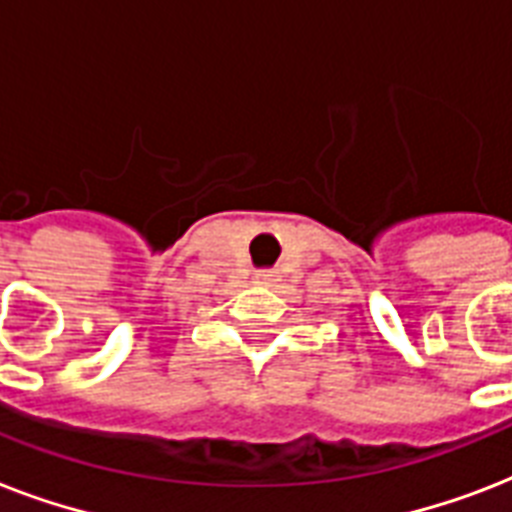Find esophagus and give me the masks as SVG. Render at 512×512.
I'll return each instance as SVG.
<instances>
[{
	"instance_id": "34e87169",
	"label": "esophagus",
	"mask_w": 512,
	"mask_h": 512,
	"mask_svg": "<svg viewBox=\"0 0 512 512\" xmlns=\"http://www.w3.org/2000/svg\"><path fill=\"white\" fill-rule=\"evenodd\" d=\"M255 279H257V284H273V281H276V276H273L271 271H260Z\"/></svg>"
}]
</instances>
